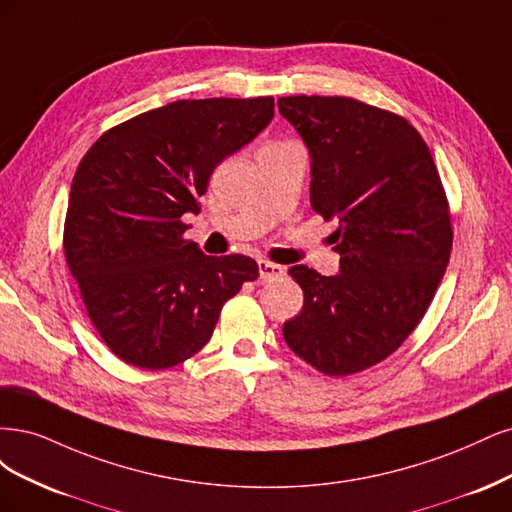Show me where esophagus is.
<instances>
[{"label": "esophagus", "instance_id": "1", "mask_svg": "<svg viewBox=\"0 0 512 512\" xmlns=\"http://www.w3.org/2000/svg\"><path fill=\"white\" fill-rule=\"evenodd\" d=\"M285 274V268L283 266H276V263L272 261H259V278L266 283V280H274V278H280Z\"/></svg>", "mask_w": 512, "mask_h": 512}]
</instances>
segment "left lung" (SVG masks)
<instances>
[{
	"instance_id": "obj_1",
	"label": "left lung",
	"mask_w": 512,
	"mask_h": 512,
	"mask_svg": "<svg viewBox=\"0 0 512 512\" xmlns=\"http://www.w3.org/2000/svg\"><path fill=\"white\" fill-rule=\"evenodd\" d=\"M310 153V206L338 219L340 272L289 268L304 291L289 349L329 376L366 370L412 334L447 272L453 229L436 163L398 114L353 97H280Z\"/></svg>"
}]
</instances>
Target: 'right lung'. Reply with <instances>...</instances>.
<instances>
[{"label":"right lung","mask_w":512,"mask_h":512,"mask_svg":"<svg viewBox=\"0 0 512 512\" xmlns=\"http://www.w3.org/2000/svg\"><path fill=\"white\" fill-rule=\"evenodd\" d=\"M274 117V97L180 100L108 129L70 189L63 251L108 349L142 370L183 364L210 340L223 304L259 276L246 255L208 257L183 214L219 163Z\"/></svg>","instance_id":"obj_1"}]
</instances>
